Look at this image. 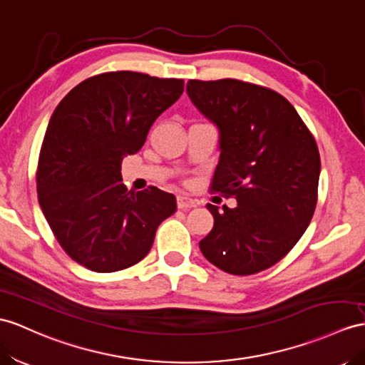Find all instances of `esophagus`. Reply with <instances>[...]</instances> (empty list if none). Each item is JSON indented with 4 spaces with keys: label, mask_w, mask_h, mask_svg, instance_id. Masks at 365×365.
I'll use <instances>...</instances> for the list:
<instances>
[{
    "label": "esophagus",
    "mask_w": 365,
    "mask_h": 365,
    "mask_svg": "<svg viewBox=\"0 0 365 365\" xmlns=\"http://www.w3.org/2000/svg\"><path fill=\"white\" fill-rule=\"evenodd\" d=\"M176 201H178V207H180V209H190V207L198 206V201L187 197V195H180Z\"/></svg>",
    "instance_id": "obj_1"
}]
</instances>
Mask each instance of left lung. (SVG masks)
<instances>
[{"label": "left lung", "instance_id": "obj_1", "mask_svg": "<svg viewBox=\"0 0 365 365\" xmlns=\"http://www.w3.org/2000/svg\"><path fill=\"white\" fill-rule=\"evenodd\" d=\"M187 94L220 131L210 192L237 200L223 212L207 204L215 221L200 250L229 274L268 269L313 218L321 175L316 140L294 106L269 88L235 78L189 80Z\"/></svg>", "mask_w": 365, "mask_h": 365}]
</instances>
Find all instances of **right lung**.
<instances>
[{
  "mask_svg": "<svg viewBox=\"0 0 365 365\" xmlns=\"http://www.w3.org/2000/svg\"><path fill=\"white\" fill-rule=\"evenodd\" d=\"M182 91V78L114 71L83 80L52 113L37 167L38 202L60 246L85 268L136 264L175 213L172 193L128 190L120 164Z\"/></svg>",
  "mask_w": 365,
  "mask_h": 365,
  "instance_id": "add662e5",
  "label": "right lung"
}]
</instances>
